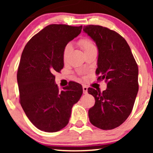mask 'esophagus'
I'll list each match as a JSON object with an SVG mask.
<instances>
[{
    "mask_svg": "<svg viewBox=\"0 0 153 153\" xmlns=\"http://www.w3.org/2000/svg\"><path fill=\"white\" fill-rule=\"evenodd\" d=\"M83 91L84 94L88 93V87L86 86V85H83Z\"/></svg>",
    "mask_w": 153,
    "mask_h": 153,
    "instance_id": "1",
    "label": "esophagus"
}]
</instances>
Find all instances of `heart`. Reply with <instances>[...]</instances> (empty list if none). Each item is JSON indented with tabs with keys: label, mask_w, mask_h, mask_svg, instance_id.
I'll return each mask as SVG.
<instances>
[{
	"label": "heart",
	"mask_w": 153,
	"mask_h": 153,
	"mask_svg": "<svg viewBox=\"0 0 153 153\" xmlns=\"http://www.w3.org/2000/svg\"><path fill=\"white\" fill-rule=\"evenodd\" d=\"M78 44L82 48L85 53L95 47L92 40H91V39L88 38L81 39L78 42ZM71 50H72V46H71L70 44H68V45H67L63 49V53H62V58H63V60L65 62L68 60V58L69 55H70Z\"/></svg>",
	"instance_id": "heart-1"
}]
</instances>
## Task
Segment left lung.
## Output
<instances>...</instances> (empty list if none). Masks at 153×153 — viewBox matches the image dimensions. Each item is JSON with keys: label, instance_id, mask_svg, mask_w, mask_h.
I'll return each mask as SVG.
<instances>
[{"label": "left lung", "instance_id": "left-lung-1", "mask_svg": "<svg viewBox=\"0 0 153 153\" xmlns=\"http://www.w3.org/2000/svg\"><path fill=\"white\" fill-rule=\"evenodd\" d=\"M98 49V81L105 80L107 88L102 93L93 88L88 93L95 103L88 111L94 126L108 130L120 126L130 115L139 91L137 62L126 40L116 31L98 25L83 26Z\"/></svg>", "mask_w": 153, "mask_h": 153}]
</instances>
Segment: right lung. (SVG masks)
<instances>
[{
	"label": "right lung",
	"mask_w": 153,
	"mask_h": 153,
	"mask_svg": "<svg viewBox=\"0 0 153 153\" xmlns=\"http://www.w3.org/2000/svg\"><path fill=\"white\" fill-rule=\"evenodd\" d=\"M82 26L51 24L25 46L17 71L20 104L37 129L56 132L68 124L72 108L83 93L81 84L70 81L60 91L54 73L63 68L62 53Z\"/></svg>",
	"instance_id": "1"
}]
</instances>
